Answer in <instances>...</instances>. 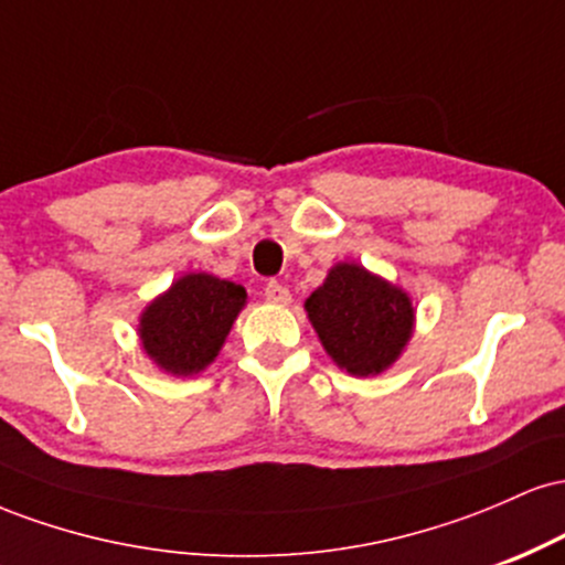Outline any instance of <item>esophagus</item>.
I'll return each instance as SVG.
<instances>
[{
	"label": "esophagus",
	"instance_id": "esophagus-1",
	"mask_svg": "<svg viewBox=\"0 0 565 565\" xmlns=\"http://www.w3.org/2000/svg\"><path fill=\"white\" fill-rule=\"evenodd\" d=\"M265 300L274 302V305H289L291 302V295H289V289L284 287V284L270 281L268 287H265Z\"/></svg>",
	"mask_w": 565,
	"mask_h": 565
}]
</instances>
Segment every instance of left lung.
<instances>
[{"instance_id": "1", "label": "left lung", "mask_w": 565, "mask_h": 565, "mask_svg": "<svg viewBox=\"0 0 565 565\" xmlns=\"http://www.w3.org/2000/svg\"><path fill=\"white\" fill-rule=\"evenodd\" d=\"M305 313L329 359L353 377L387 372L417 327L408 291L361 263H334L305 300Z\"/></svg>"}]
</instances>
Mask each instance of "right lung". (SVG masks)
<instances>
[{
	"label": "right lung",
	"instance_id": "obj_1",
	"mask_svg": "<svg viewBox=\"0 0 565 565\" xmlns=\"http://www.w3.org/2000/svg\"><path fill=\"white\" fill-rule=\"evenodd\" d=\"M244 305L242 284L212 274H183L140 310L142 353L172 377L201 374L220 355Z\"/></svg>",
	"mask_w": 565,
	"mask_h": 565
}]
</instances>
